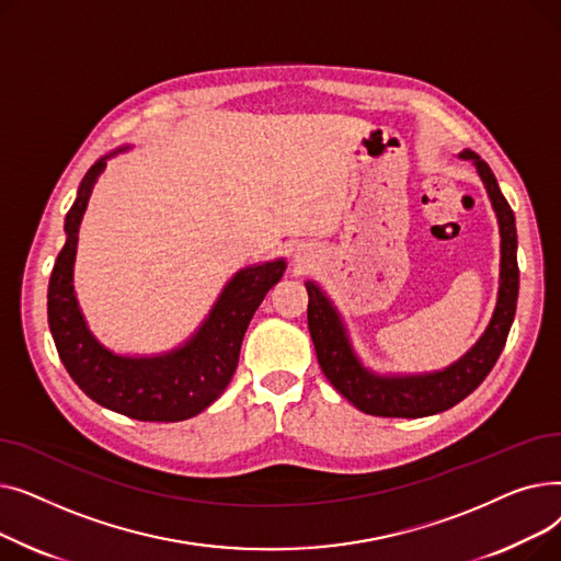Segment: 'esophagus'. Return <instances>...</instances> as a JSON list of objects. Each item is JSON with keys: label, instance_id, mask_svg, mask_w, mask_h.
I'll return each instance as SVG.
<instances>
[{"label": "esophagus", "instance_id": "1", "mask_svg": "<svg viewBox=\"0 0 561 561\" xmlns=\"http://www.w3.org/2000/svg\"><path fill=\"white\" fill-rule=\"evenodd\" d=\"M296 261H298V265H302V263H307V259H305V256H302V254H298V259H296Z\"/></svg>", "mask_w": 561, "mask_h": 561}]
</instances>
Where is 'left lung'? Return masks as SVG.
<instances>
[{
	"label": "left lung",
	"mask_w": 561,
	"mask_h": 561,
	"mask_svg": "<svg viewBox=\"0 0 561 561\" xmlns=\"http://www.w3.org/2000/svg\"><path fill=\"white\" fill-rule=\"evenodd\" d=\"M459 159L476 165L497 218L500 284L495 309L484 334L455 364L432 373L404 375H381L364 366L328 293L311 279L305 282L309 293L307 320L318 364L332 381V387L364 414L385 419H423L446 411L482 385L505 347L518 300L516 218L505 195L500 193L495 174L486 161L470 150L459 152Z\"/></svg>",
	"instance_id": "1"
}]
</instances>
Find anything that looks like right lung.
Segmentation results:
<instances>
[{
	"label": "right lung",
	"instance_id": "right-lung-1",
	"mask_svg": "<svg viewBox=\"0 0 561 561\" xmlns=\"http://www.w3.org/2000/svg\"><path fill=\"white\" fill-rule=\"evenodd\" d=\"M98 159L79 184L66 216V245L58 252L47 288V320L54 345L75 385L98 404L117 414L176 423L197 416L227 389L239 366L241 343L259 305L284 275L286 261H263L241 268L220 290L209 316L182 343L161 355H117L88 328L75 293L79 227L93 186L115 154Z\"/></svg>",
	"mask_w": 561,
	"mask_h": 561
}]
</instances>
